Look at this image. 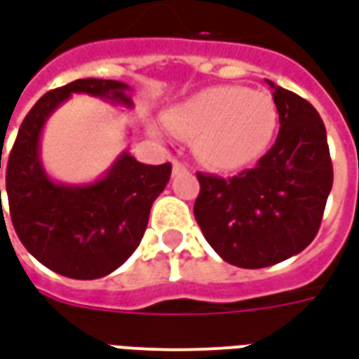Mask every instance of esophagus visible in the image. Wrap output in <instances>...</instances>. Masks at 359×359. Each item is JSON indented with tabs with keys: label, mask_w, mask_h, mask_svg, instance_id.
<instances>
[{
	"label": "esophagus",
	"mask_w": 359,
	"mask_h": 359,
	"mask_svg": "<svg viewBox=\"0 0 359 359\" xmlns=\"http://www.w3.org/2000/svg\"><path fill=\"white\" fill-rule=\"evenodd\" d=\"M180 172H187V165L179 159H172V175H180Z\"/></svg>",
	"instance_id": "1"
}]
</instances>
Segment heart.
Returning <instances> with one entry per match:
<instances>
[{
    "label": "heart",
    "instance_id": "obj_1",
    "mask_svg": "<svg viewBox=\"0 0 359 359\" xmlns=\"http://www.w3.org/2000/svg\"><path fill=\"white\" fill-rule=\"evenodd\" d=\"M175 136L194 138V154L213 171H238L269 148L278 111L267 92L244 86H210L161 113Z\"/></svg>",
    "mask_w": 359,
    "mask_h": 359
}]
</instances>
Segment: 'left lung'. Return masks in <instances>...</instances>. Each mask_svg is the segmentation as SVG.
I'll list each match as a JSON object with an SVG mask.
<instances>
[{
	"instance_id": "8db88e82",
	"label": "left lung",
	"mask_w": 359,
	"mask_h": 359,
	"mask_svg": "<svg viewBox=\"0 0 359 359\" xmlns=\"http://www.w3.org/2000/svg\"><path fill=\"white\" fill-rule=\"evenodd\" d=\"M267 84L280 123L273 148L233 179L198 175L196 221L211 248L244 269L300 254L316 238L332 188L327 130L316 107Z\"/></svg>"
}]
</instances>
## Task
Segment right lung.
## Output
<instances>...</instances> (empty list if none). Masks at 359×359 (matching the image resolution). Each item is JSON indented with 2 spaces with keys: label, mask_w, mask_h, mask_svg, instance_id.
<instances>
[{
  "label": "right lung",
  "mask_w": 359,
  "mask_h": 359,
  "mask_svg": "<svg viewBox=\"0 0 359 359\" xmlns=\"http://www.w3.org/2000/svg\"><path fill=\"white\" fill-rule=\"evenodd\" d=\"M73 94L134 107L133 88L118 81L79 79L51 90L22 121L5 182L13 226L25 248L63 277L90 280L118 269L138 248L151 203L169 182L171 165H144L125 149L92 182L51 179L40 156L43 126Z\"/></svg>",
  "instance_id": "add662e5"
}]
</instances>
